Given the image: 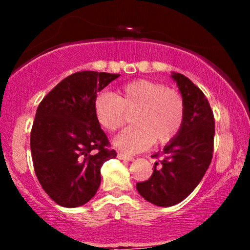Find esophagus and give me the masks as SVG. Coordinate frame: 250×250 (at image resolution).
I'll return each instance as SVG.
<instances>
[{
    "label": "esophagus",
    "instance_id": "34e87169",
    "mask_svg": "<svg viewBox=\"0 0 250 250\" xmlns=\"http://www.w3.org/2000/svg\"><path fill=\"white\" fill-rule=\"evenodd\" d=\"M117 157H119L120 160H123V161H128V162L133 161V160H134L133 156H129V155H125V154H123V153L117 154Z\"/></svg>",
    "mask_w": 250,
    "mask_h": 250
}]
</instances>
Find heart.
Masks as SVG:
<instances>
[{"label": "heart", "mask_w": 250, "mask_h": 250, "mask_svg": "<svg viewBox=\"0 0 250 250\" xmlns=\"http://www.w3.org/2000/svg\"><path fill=\"white\" fill-rule=\"evenodd\" d=\"M125 110L134 111L131 123L114 139V146L125 153H139L151 143L166 145L180 131L185 104L177 91L150 80H135L117 90L116 95L99 93L94 99L97 122L114 131L125 122Z\"/></svg>", "instance_id": "b5f03b06"}]
</instances>
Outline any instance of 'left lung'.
<instances>
[{"instance_id": "left-lung-1", "label": "left lung", "mask_w": 250, "mask_h": 250, "mask_svg": "<svg viewBox=\"0 0 250 250\" xmlns=\"http://www.w3.org/2000/svg\"><path fill=\"white\" fill-rule=\"evenodd\" d=\"M170 77L185 104L182 127L163 148V159L155 163L150 179L136 183L143 199L159 207L185 200L201 182L213 157L215 121L208 100L188 77L179 73Z\"/></svg>"}]
</instances>
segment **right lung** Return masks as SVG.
I'll return each mask as SVG.
<instances>
[{"label":"right lung","mask_w":250,"mask_h":250,"mask_svg":"<svg viewBox=\"0 0 250 250\" xmlns=\"http://www.w3.org/2000/svg\"><path fill=\"white\" fill-rule=\"evenodd\" d=\"M119 74L79 71L65 77L40 103L30 133L35 174L57 205H85L101 183V167L115 159L94 114V99Z\"/></svg>","instance_id":"obj_1"}]
</instances>
